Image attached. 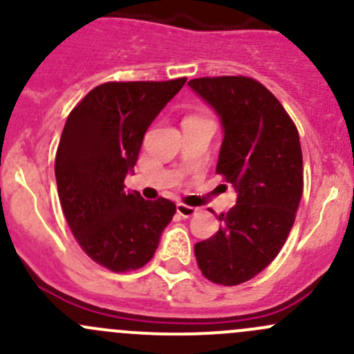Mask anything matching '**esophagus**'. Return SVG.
<instances>
[{
  "label": "esophagus",
  "mask_w": 354,
  "mask_h": 354,
  "mask_svg": "<svg viewBox=\"0 0 354 354\" xmlns=\"http://www.w3.org/2000/svg\"><path fill=\"white\" fill-rule=\"evenodd\" d=\"M176 212L180 214L181 217H192L197 214V209L190 205H185V203H176Z\"/></svg>",
  "instance_id": "esophagus-1"
}]
</instances>
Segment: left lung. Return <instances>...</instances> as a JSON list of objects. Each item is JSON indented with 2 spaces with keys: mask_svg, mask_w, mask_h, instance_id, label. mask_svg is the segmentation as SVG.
I'll return each mask as SVG.
<instances>
[{
  "mask_svg": "<svg viewBox=\"0 0 354 354\" xmlns=\"http://www.w3.org/2000/svg\"><path fill=\"white\" fill-rule=\"evenodd\" d=\"M192 91L221 120L224 138L216 173L236 190L221 227L195 245L209 281L236 286L262 272L283 248L303 194L299 135L283 104L248 77H203Z\"/></svg>",
  "mask_w": 354,
  "mask_h": 354,
  "instance_id": "8db88e82",
  "label": "left lung"
}]
</instances>
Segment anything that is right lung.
<instances>
[{
    "label": "right lung",
    "mask_w": 354,
    "mask_h": 354,
    "mask_svg": "<svg viewBox=\"0 0 354 354\" xmlns=\"http://www.w3.org/2000/svg\"><path fill=\"white\" fill-rule=\"evenodd\" d=\"M187 78L108 82L92 88L68 116L56 152L59 202L71 233L94 262L113 272L154 257L176 205L124 190L142 140Z\"/></svg>",
    "instance_id": "1"
}]
</instances>
